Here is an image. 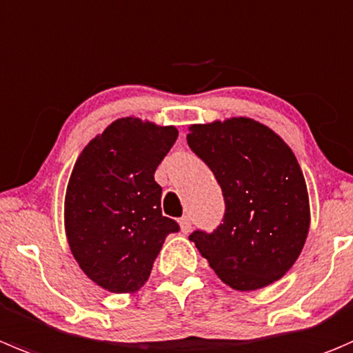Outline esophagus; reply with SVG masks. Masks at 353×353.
Instances as JSON below:
<instances>
[{
  "label": "esophagus",
  "mask_w": 353,
  "mask_h": 353,
  "mask_svg": "<svg viewBox=\"0 0 353 353\" xmlns=\"http://www.w3.org/2000/svg\"><path fill=\"white\" fill-rule=\"evenodd\" d=\"M179 224H181V231H183L184 234H188V232L191 231V217H190V215H183V217H181V221H179Z\"/></svg>",
  "instance_id": "34e87169"
}]
</instances>
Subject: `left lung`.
Instances as JSON below:
<instances>
[{
	"label": "left lung",
	"mask_w": 353,
	"mask_h": 353,
	"mask_svg": "<svg viewBox=\"0 0 353 353\" xmlns=\"http://www.w3.org/2000/svg\"><path fill=\"white\" fill-rule=\"evenodd\" d=\"M194 155L214 172L225 210L212 232L190 234L219 278L250 292L290 271L305 243L310 210L305 179L290 146L252 119L191 125Z\"/></svg>",
	"instance_id": "1"
}]
</instances>
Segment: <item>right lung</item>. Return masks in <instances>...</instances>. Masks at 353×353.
<instances>
[{
	"label": "right lung",
	"mask_w": 353,
	"mask_h": 353,
	"mask_svg": "<svg viewBox=\"0 0 353 353\" xmlns=\"http://www.w3.org/2000/svg\"><path fill=\"white\" fill-rule=\"evenodd\" d=\"M177 139V129L119 119L82 150L65 196L68 245L85 276L114 293L136 292L174 219L162 215L155 170Z\"/></svg>",
	"instance_id": "1"
}]
</instances>
